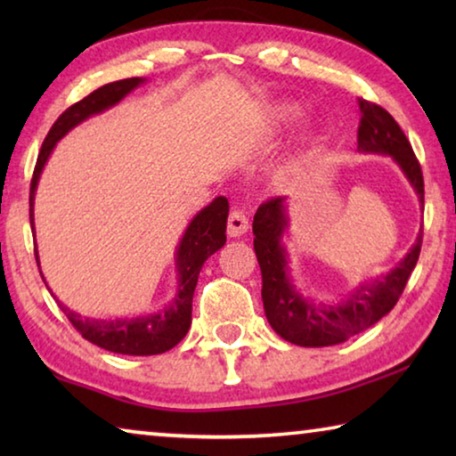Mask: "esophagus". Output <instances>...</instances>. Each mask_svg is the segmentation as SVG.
<instances>
[{"mask_svg": "<svg viewBox=\"0 0 456 456\" xmlns=\"http://www.w3.org/2000/svg\"><path fill=\"white\" fill-rule=\"evenodd\" d=\"M247 231H249V219H247V215L241 209L231 211L227 219V235L237 239L245 235Z\"/></svg>", "mask_w": 456, "mask_h": 456, "instance_id": "esophagus-1", "label": "esophagus"}]
</instances>
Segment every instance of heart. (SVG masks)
<instances>
[{
	"instance_id": "b5f03b06",
	"label": "heart",
	"mask_w": 456,
	"mask_h": 456,
	"mask_svg": "<svg viewBox=\"0 0 456 456\" xmlns=\"http://www.w3.org/2000/svg\"><path fill=\"white\" fill-rule=\"evenodd\" d=\"M304 117L302 108L297 104H291V102H283V104H277L273 110H272V122L275 126H291L299 122V118Z\"/></svg>"
}]
</instances>
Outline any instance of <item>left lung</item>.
Here are the masks:
<instances>
[{"mask_svg": "<svg viewBox=\"0 0 456 456\" xmlns=\"http://www.w3.org/2000/svg\"><path fill=\"white\" fill-rule=\"evenodd\" d=\"M360 128L358 152L390 157L404 175L424 209V181L412 146L398 122L378 104L358 100ZM289 197H275L257 209L253 217V247L261 267V299L269 326L285 342L304 348L342 344L360 331L374 326L392 307L411 277L420 256L422 225L406 256L390 269L368 281H360L334 302L307 297L291 277L289 251L283 243L289 231Z\"/></svg>", "mask_w": 456, "mask_h": 456, "instance_id": "1", "label": "left lung"}]
</instances>
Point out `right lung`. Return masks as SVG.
<instances>
[{"label":"right lung","instance_id":"1","mask_svg":"<svg viewBox=\"0 0 456 456\" xmlns=\"http://www.w3.org/2000/svg\"><path fill=\"white\" fill-rule=\"evenodd\" d=\"M146 82H149L146 78H126L106 84V86L94 90L92 94L80 100V102L68 108V110L53 122V126L50 128V133L42 144V151L37 154L32 187H29V223H32L34 237L36 189L44 173V167L48 163L52 151L56 149V144L70 133V130H74L92 117H98V114L110 110V108L120 104L130 92H134ZM227 217V199L217 197L191 219L179 245H176L175 249L176 291L171 302L157 312L142 315H126V318H86V315H80L78 312H74L68 305L61 304L53 293L52 296L56 297L60 310L66 314V318L72 322V326L80 331L82 338H86L88 342L100 346V348L114 354H126V356H154V354H163L167 350H171L187 336V331L191 328L192 293H195L197 288L200 267L205 265V261L209 259L213 253H217L221 247L225 245ZM34 245L36 261L37 267H40L37 243ZM42 280L45 283L44 273ZM45 288H48V283H45Z\"/></svg>","mask_w":456,"mask_h":456}]
</instances>
